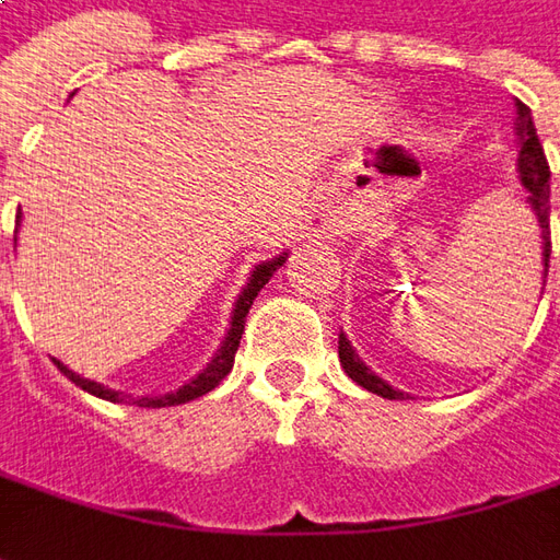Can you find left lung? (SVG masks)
<instances>
[{"mask_svg": "<svg viewBox=\"0 0 560 560\" xmlns=\"http://www.w3.org/2000/svg\"><path fill=\"white\" fill-rule=\"evenodd\" d=\"M517 136H521V158H517V170H521V183L527 185V201H530L533 213L539 220V229H542V260H546V272H542V284H546V276H549V257H551V229H549V161H546V151H542V142L536 136V126H533L530 107L524 102H517ZM338 357L343 372L357 381L359 387H365L369 394L384 396V399H399V390H394L387 381L381 377L357 357V350L350 347V340L340 335L338 340Z\"/></svg>", "mask_w": 560, "mask_h": 560, "instance_id": "8db88e82", "label": "left lung"}]
</instances>
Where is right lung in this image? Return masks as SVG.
Returning a JSON list of instances; mask_svg holds the SVG:
<instances>
[{
  "mask_svg": "<svg viewBox=\"0 0 560 560\" xmlns=\"http://www.w3.org/2000/svg\"><path fill=\"white\" fill-rule=\"evenodd\" d=\"M284 257H276V260L260 262L257 269H254V276L247 281V288L242 291V298L235 303V313H232V328H229V335L222 340L220 353L213 357V362L203 369L201 375L195 377V381H188L185 387H179L176 394H166V396H142V399H136V396H124L117 394V390H107L102 384H95V381H89V377H80L77 372H70L68 365H61L58 362V369L65 372V375L77 384V387H83L86 394L92 396H102V399H110V402H132V406H145V409H161V406H183V402H191V399H198V396L210 394L217 384H220L222 377L232 372V365H235V350H238V343H242L244 335V318H247V310L254 306V298L260 294V288L266 281L272 279V272L279 269Z\"/></svg>",
  "mask_w": 560,
  "mask_h": 560,
  "instance_id": "1",
  "label": "right lung"
}]
</instances>
